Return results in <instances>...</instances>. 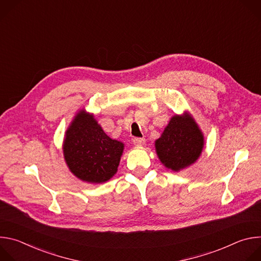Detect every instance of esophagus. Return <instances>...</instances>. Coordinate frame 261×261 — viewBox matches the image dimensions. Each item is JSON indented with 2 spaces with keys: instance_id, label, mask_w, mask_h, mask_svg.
<instances>
[{
  "instance_id": "1",
  "label": "esophagus",
  "mask_w": 261,
  "mask_h": 261,
  "mask_svg": "<svg viewBox=\"0 0 261 261\" xmlns=\"http://www.w3.org/2000/svg\"><path fill=\"white\" fill-rule=\"evenodd\" d=\"M144 142H145V139H144V138L135 137V138L133 139V143H134L135 145H137V146H141V145H143V144H144Z\"/></svg>"
}]
</instances>
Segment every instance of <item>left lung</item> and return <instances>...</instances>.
Masks as SVG:
<instances>
[{
    "label": "left lung",
    "mask_w": 261,
    "mask_h": 261,
    "mask_svg": "<svg viewBox=\"0 0 261 261\" xmlns=\"http://www.w3.org/2000/svg\"><path fill=\"white\" fill-rule=\"evenodd\" d=\"M204 146V136L194 118L186 111L171 117L161 136L155 141L161 163L172 171L194 164Z\"/></svg>",
    "instance_id": "obj_1"
}]
</instances>
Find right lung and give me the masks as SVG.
Listing matches in <instances>:
<instances>
[{
	"instance_id": "obj_1",
	"label": "right lung",
	"mask_w": 261,
	"mask_h": 261,
	"mask_svg": "<svg viewBox=\"0 0 261 261\" xmlns=\"http://www.w3.org/2000/svg\"><path fill=\"white\" fill-rule=\"evenodd\" d=\"M124 147L122 141L110 138L94 115L83 108L66 130L63 154L69 170L79 179L102 184L117 173Z\"/></svg>"
}]
</instances>
